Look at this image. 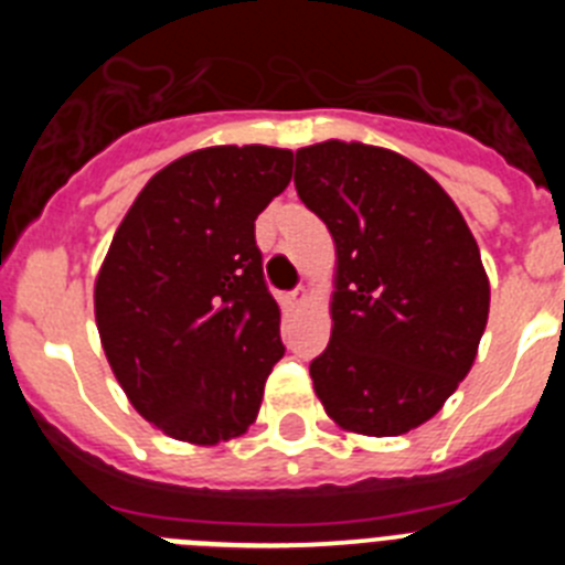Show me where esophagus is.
<instances>
[{
  "label": "esophagus",
  "instance_id": "1",
  "mask_svg": "<svg viewBox=\"0 0 565 565\" xmlns=\"http://www.w3.org/2000/svg\"><path fill=\"white\" fill-rule=\"evenodd\" d=\"M306 302H308V288L306 286L294 288V291L288 294V306H291V308H302Z\"/></svg>",
  "mask_w": 565,
  "mask_h": 565
}]
</instances>
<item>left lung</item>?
Returning <instances> with one entry per match:
<instances>
[{
  "mask_svg": "<svg viewBox=\"0 0 565 565\" xmlns=\"http://www.w3.org/2000/svg\"><path fill=\"white\" fill-rule=\"evenodd\" d=\"M294 186L337 243L331 342L311 362L319 402L342 430H416L456 393L487 328L476 237L450 194L391 149H297Z\"/></svg>",
  "mask_w": 565,
  "mask_h": 565,
  "instance_id": "left-lung-1",
  "label": "left lung"
}]
</instances>
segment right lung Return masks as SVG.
Listing matches in <instances>:
<instances>
[{
    "instance_id": "1",
    "label": "right lung",
    "mask_w": 565,
    "mask_h": 565,
    "mask_svg": "<svg viewBox=\"0 0 565 565\" xmlns=\"http://www.w3.org/2000/svg\"><path fill=\"white\" fill-rule=\"evenodd\" d=\"M291 167V149L259 143L183 154L109 243L96 279L104 353L135 411L178 441L243 436L286 353L254 221Z\"/></svg>"
}]
</instances>
